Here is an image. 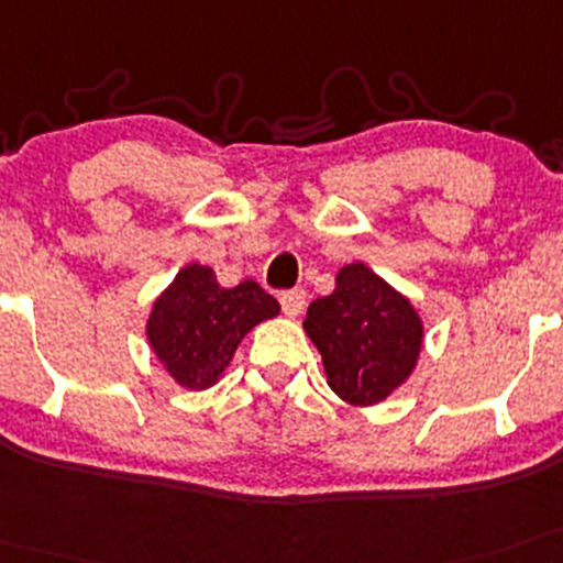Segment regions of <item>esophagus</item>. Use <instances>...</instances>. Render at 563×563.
<instances>
[{"label":"esophagus","instance_id":"34e87169","mask_svg":"<svg viewBox=\"0 0 563 563\" xmlns=\"http://www.w3.org/2000/svg\"><path fill=\"white\" fill-rule=\"evenodd\" d=\"M280 307L288 317H299L303 307H307V294L301 288H290L280 294Z\"/></svg>","mask_w":563,"mask_h":563}]
</instances>
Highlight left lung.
<instances>
[{
	"label": "left lung",
	"mask_w": 563,
	"mask_h": 563,
	"mask_svg": "<svg viewBox=\"0 0 563 563\" xmlns=\"http://www.w3.org/2000/svg\"><path fill=\"white\" fill-rule=\"evenodd\" d=\"M303 330L322 354L328 385L354 406L388 398L422 346L415 307L362 262L346 264L333 294L309 303Z\"/></svg>",
	"instance_id": "obj_1"
}]
</instances>
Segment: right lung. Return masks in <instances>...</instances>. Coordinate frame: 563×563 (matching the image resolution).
I'll return each mask as SVG.
<instances>
[{
    "label": "right lung",
    "instance_id": "right-lung-1",
    "mask_svg": "<svg viewBox=\"0 0 563 563\" xmlns=\"http://www.w3.org/2000/svg\"><path fill=\"white\" fill-rule=\"evenodd\" d=\"M280 311L260 283L222 288L212 267L188 264L159 296L146 335L167 372L186 388H209L228 367L241 338Z\"/></svg>",
    "mask_w": 563,
    "mask_h": 563
}]
</instances>
